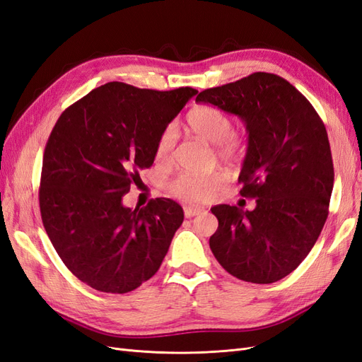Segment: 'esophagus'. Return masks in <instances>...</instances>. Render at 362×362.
I'll return each instance as SVG.
<instances>
[{"label":"esophagus","instance_id":"1","mask_svg":"<svg viewBox=\"0 0 362 362\" xmlns=\"http://www.w3.org/2000/svg\"><path fill=\"white\" fill-rule=\"evenodd\" d=\"M202 211H204V208L198 206V205H185L184 206V214H185V217H187V218H190V217H193L196 214H199Z\"/></svg>","mask_w":362,"mask_h":362}]
</instances>
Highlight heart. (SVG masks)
<instances>
[{"label": "heart", "mask_w": 362, "mask_h": 362, "mask_svg": "<svg viewBox=\"0 0 362 362\" xmlns=\"http://www.w3.org/2000/svg\"><path fill=\"white\" fill-rule=\"evenodd\" d=\"M187 125L194 134L216 145L217 156L223 161H235L243 151V139L233 131V120L223 110L211 105L193 108L187 115ZM175 146V129L168 127L158 136L156 158L168 161ZM225 178L216 172H182L175 178L169 190L184 201L201 202L210 199L222 187Z\"/></svg>", "instance_id": "heart-1"}]
</instances>
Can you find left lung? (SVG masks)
<instances>
[{"instance_id":"obj_1","label":"left lung","mask_w":362,"mask_h":362,"mask_svg":"<svg viewBox=\"0 0 362 362\" xmlns=\"http://www.w3.org/2000/svg\"><path fill=\"white\" fill-rule=\"evenodd\" d=\"M196 103L238 116L247 129L240 194L254 210L216 205L210 247L233 276L276 282L298 267L319 238L334 187L329 140L320 116L287 80L255 72L206 89Z\"/></svg>"}]
</instances>
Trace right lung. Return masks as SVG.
Wrapping results in <instances>:
<instances>
[{
    "label": "right lung",
    "instance_id": "1",
    "mask_svg": "<svg viewBox=\"0 0 362 362\" xmlns=\"http://www.w3.org/2000/svg\"><path fill=\"white\" fill-rule=\"evenodd\" d=\"M198 93L137 89L112 81L62 113L45 146L39 205L59 257L104 293H128L152 278L184 221L180 204L157 198L125 206L140 169L156 160L158 136Z\"/></svg>",
    "mask_w": 362,
    "mask_h": 362
}]
</instances>
